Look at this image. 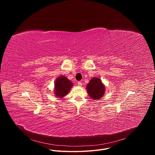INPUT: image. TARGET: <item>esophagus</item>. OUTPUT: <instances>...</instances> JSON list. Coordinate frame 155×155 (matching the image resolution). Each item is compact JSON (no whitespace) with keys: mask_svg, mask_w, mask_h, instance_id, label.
I'll return each instance as SVG.
<instances>
[{"mask_svg":"<svg viewBox=\"0 0 155 155\" xmlns=\"http://www.w3.org/2000/svg\"><path fill=\"white\" fill-rule=\"evenodd\" d=\"M78 86H82V83L81 81H78Z\"/></svg>","mask_w":155,"mask_h":155,"instance_id":"esophagus-1","label":"esophagus"}]
</instances>
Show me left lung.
I'll return each mask as SVG.
<instances>
[{
  "instance_id": "left-lung-1",
  "label": "left lung",
  "mask_w": 155,
  "mask_h": 155,
  "mask_svg": "<svg viewBox=\"0 0 155 155\" xmlns=\"http://www.w3.org/2000/svg\"><path fill=\"white\" fill-rule=\"evenodd\" d=\"M86 90L91 98L94 100L100 99L105 93V86L99 78L93 77L87 84Z\"/></svg>"
}]
</instances>
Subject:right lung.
Instances as JSON below:
<instances>
[{
    "label": "right lung",
    "instance_id": "obj_1",
    "mask_svg": "<svg viewBox=\"0 0 155 155\" xmlns=\"http://www.w3.org/2000/svg\"><path fill=\"white\" fill-rule=\"evenodd\" d=\"M72 86V82L67 77L62 75L59 76L55 80L54 94L58 98L64 97L69 93Z\"/></svg>",
    "mask_w": 155,
    "mask_h": 155
}]
</instances>
